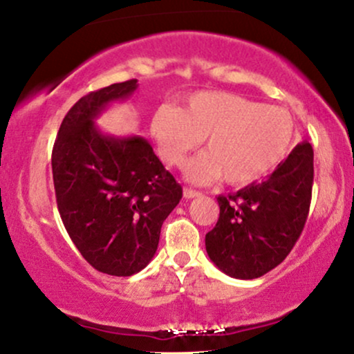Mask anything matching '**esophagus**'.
Returning a JSON list of instances; mask_svg holds the SVG:
<instances>
[{
    "mask_svg": "<svg viewBox=\"0 0 354 354\" xmlns=\"http://www.w3.org/2000/svg\"><path fill=\"white\" fill-rule=\"evenodd\" d=\"M183 196H185L186 200H191V198H198V196H201V193H200V191H196V189L185 188V189H183Z\"/></svg>",
    "mask_w": 354,
    "mask_h": 354,
    "instance_id": "1",
    "label": "esophagus"
}]
</instances>
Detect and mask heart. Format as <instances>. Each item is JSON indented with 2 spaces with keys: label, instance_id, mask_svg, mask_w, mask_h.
I'll use <instances>...</instances> for the list:
<instances>
[{
  "label": "heart",
  "instance_id": "1",
  "mask_svg": "<svg viewBox=\"0 0 354 354\" xmlns=\"http://www.w3.org/2000/svg\"><path fill=\"white\" fill-rule=\"evenodd\" d=\"M149 131L161 160L174 168L205 140L208 151L186 166L189 181L208 183L223 176L228 185L243 186L266 176L288 156L295 121L284 108L234 93L198 91L186 96L183 108L160 104Z\"/></svg>",
  "mask_w": 354,
  "mask_h": 354
}]
</instances>
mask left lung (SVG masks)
<instances>
[{"mask_svg":"<svg viewBox=\"0 0 354 354\" xmlns=\"http://www.w3.org/2000/svg\"><path fill=\"white\" fill-rule=\"evenodd\" d=\"M313 176V148L304 141L266 180L218 196V223L205 239L211 261L238 279L259 278L278 266L304 228Z\"/></svg>","mask_w":354,"mask_h":354,"instance_id":"obj_1","label":"left lung"}]
</instances>
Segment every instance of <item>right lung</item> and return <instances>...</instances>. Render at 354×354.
<instances>
[{
	"instance_id": "add662e5",
	"label": "right lung",
	"mask_w": 354,
	"mask_h": 354,
	"mask_svg": "<svg viewBox=\"0 0 354 354\" xmlns=\"http://www.w3.org/2000/svg\"><path fill=\"white\" fill-rule=\"evenodd\" d=\"M136 80L109 84L76 101L51 154L59 216L84 259L111 276L141 271L156 253L163 221L183 188L141 136H106L93 123Z\"/></svg>"
}]
</instances>
